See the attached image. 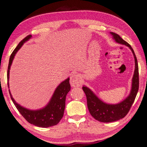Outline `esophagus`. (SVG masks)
I'll use <instances>...</instances> for the list:
<instances>
[{
	"mask_svg": "<svg viewBox=\"0 0 147 147\" xmlns=\"http://www.w3.org/2000/svg\"><path fill=\"white\" fill-rule=\"evenodd\" d=\"M70 83L73 87H78V86L80 85V84H81V80H80V77L78 74H74L71 76Z\"/></svg>",
	"mask_w": 147,
	"mask_h": 147,
	"instance_id": "1",
	"label": "esophagus"
}]
</instances>
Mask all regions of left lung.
<instances>
[{"instance_id":"1","label":"left lung","mask_w":147,"mask_h":147,"mask_svg":"<svg viewBox=\"0 0 147 147\" xmlns=\"http://www.w3.org/2000/svg\"><path fill=\"white\" fill-rule=\"evenodd\" d=\"M113 39L118 43L127 46L133 53L135 60V70L130 94L123 101L116 105H109L100 100L93 92L87 87H83V90L87 97V106L89 112L95 119L101 122H111L125 117L131 109L136 98L139 88V71L138 61L133 49L128 42L124 41L119 34L110 32Z\"/></svg>"}]
</instances>
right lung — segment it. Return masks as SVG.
<instances>
[{
    "instance_id": "1",
    "label": "right lung",
    "mask_w": 147,
    "mask_h": 147,
    "mask_svg": "<svg viewBox=\"0 0 147 147\" xmlns=\"http://www.w3.org/2000/svg\"><path fill=\"white\" fill-rule=\"evenodd\" d=\"M31 37V35L25 37L22 41L19 42L18 46L11 53L7 68V80H9L10 67L14 55L24 45V43L28 41ZM7 85L9 87V83H7ZM70 90L69 78H67L57 87L48 104L45 108L38 110H29L17 104L11 96L9 90V92L11 99L13 100L17 110L28 123L37 127H49L57 125L63 117L65 106V97Z\"/></svg>"
}]
</instances>
